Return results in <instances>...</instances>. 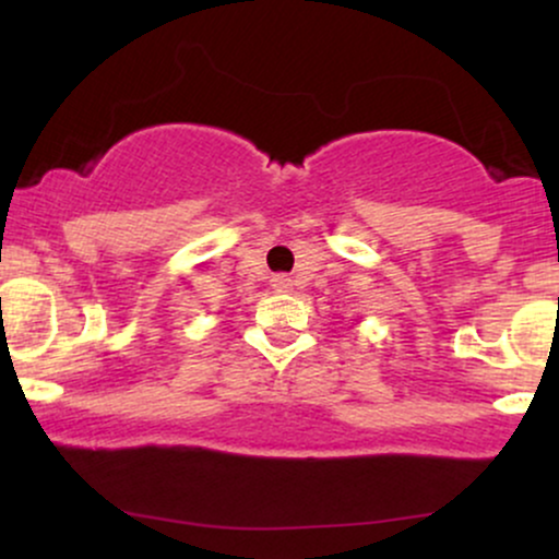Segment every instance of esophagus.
Returning a JSON list of instances; mask_svg holds the SVG:
<instances>
[{"label": "esophagus", "instance_id": "esophagus-1", "mask_svg": "<svg viewBox=\"0 0 559 559\" xmlns=\"http://www.w3.org/2000/svg\"><path fill=\"white\" fill-rule=\"evenodd\" d=\"M271 284H273V288L275 292H292V286H294V281L288 278L286 273H278V275H273L271 278Z\"/></svg>", "mask_w": 559, "mask_h": 559}]
</instances>
